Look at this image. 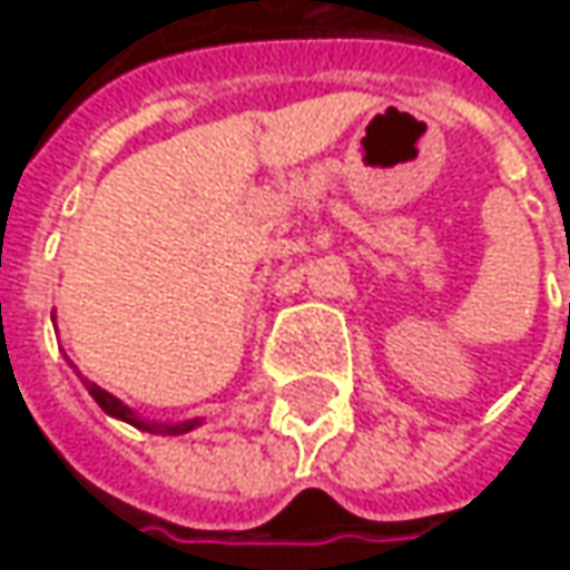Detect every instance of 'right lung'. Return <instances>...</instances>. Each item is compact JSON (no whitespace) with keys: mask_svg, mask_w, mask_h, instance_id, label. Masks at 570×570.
I'll use <instances>...</instances> for the list:
<instances>
[{"mask_svg":"<svg viewBox=\"0 0 570 570\" xmlns=\"http://www.w3.org/2000/svg\"><path fill=\"white\" fill-rule=\"evenodd\" d=\"M85 386H88V393L95 396V403L107 412V415H114V419H122V422H129V425L142 428V431H151V434H187V431H193V428L199 425V419H193V422H177V425H161V422H142L129 405H122L114 393H107V390H100L98 383L85 381Z\"/></svg>","mask_w":570,"mask_h":570,"instance_id":"obj_1","label":"right lung"}]
</instances>
